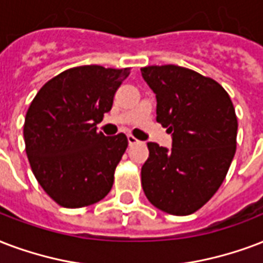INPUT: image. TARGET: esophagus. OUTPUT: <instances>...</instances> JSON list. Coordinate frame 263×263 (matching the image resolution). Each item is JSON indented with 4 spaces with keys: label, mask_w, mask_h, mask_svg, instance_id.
Wrapping results in <instances>:
<instances>
[{
    "label": "esophagus",
    "mask_w": 263,
    "mask_h": 263,
    "mask_svg": "<svg viewBox=\"0 0 263 263\" xmlns=\"http://www.w3.org/2000/svg\"><path fill=\"white\" fill-rule=\"evenodd\" d=\"M128 143H129V145H136V143H139V140L136 139L135 136L128 135Z\"/></svg>",
    "instance_id": "1"
}]
</instances>
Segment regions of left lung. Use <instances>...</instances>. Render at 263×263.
<instances>
[{
    "label": "left lung",
    "instance_id": "left-lung-1",
    "mask_svg": "<svg viewBox=\"0 0 263 263\" xmlns=\"http://www.w3.org/2000/svg\"><path fill=\"white\" fill-rule=\"evenodd\" d=\"M157 99V120L172 147L147 143L142 187L154 207L189 215L216 193L236 153L237 117L228 92L215 80L175 65L142 67Z\"/></svg>",
    "mask_w": 263,
    "mask_h": 263
}]
</instances>
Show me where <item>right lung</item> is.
Returning a JSON list of instances; mask_svg holds the SVG:
<instances>
[{"mask_svg": "<svg viewBox=\"0 0 263 263\" xmlns=\"http://www.w3.org/2000/svg\"><path fill=\"white\" fill-rule=\"evenodd\" d=\"M129 69L78 66L44 85L26 113V153L38 183L66 208L95 204L111 190L127 136H105L96 124L113 106Z\"/></svg>", "mask_w": 263, "mask_h": 263, "instance_id": "add662e5", "label": "right lung"}]
</instances>
